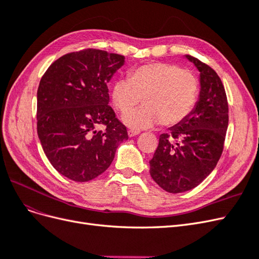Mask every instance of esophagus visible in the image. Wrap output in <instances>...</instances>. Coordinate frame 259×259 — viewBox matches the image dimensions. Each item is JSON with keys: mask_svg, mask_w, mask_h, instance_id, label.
Instances as JSON below:
<instances>
[{"mask_svg": "<svg viewBox=\"0 0 259 259\" xmlns=\"http://www.w3.org/2000/svg\"><path fill=\"white\" fill-rule=\"evenodd\" d=\"M139 133H140L139 131H135V130H130V131L127 132V135H128V137H134V136L138 135Z\"/></svg>", "mask_w": 259, "mask_h": 259, "instance_id": "1", "label": "esophagus"}]
</instances>
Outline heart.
I'll return each mask as SVG.
<instances>
[{
  "label": "heart",
  "mask_w": 259,
  "mask_h": 259,
  "mask_svg": "<svg viewBox=\"0 0 259 259\" xmlns=\"http://www.w3.org/2000/svg\"><path fill=\"white\" fill-rule=\"evenodd\" d=\"M198 94V77L191 71L153 62L134 69L130 77L117 79L111 99L117 110L126 113L144 98L146 106L122 117L127 126L143 130L159 123L169 127L184 122L197 104Z\"/></svg>",
  "instance_id": "heart-1"
}]
</instances>
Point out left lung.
<instances>
[{"instance_id":"left-lung-1","label":"left lung","mask_w":259,"mask_h":259,"mask_svg":"<svg viewBox=\"0 0 259 259\" xmlns=\"http://www.w3.org/2000/svg\"><path fill=\"white\" fill-rule=\"evenodd\" d=\"M200 72V94L187 119L160 135L150 175L163 190L179 193L200 185L216 166L228 128V103L221 77L189 55Z\"/></svg>"}]
</instances>
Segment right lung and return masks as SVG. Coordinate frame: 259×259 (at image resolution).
Masks as SVG:
<instances>
[{"label":"right lung","instance_id":"1","mask_svg":"<svg viewBox=\"0 0 259 259\" xmlns=\"http://www.w3.org/2000/svg\"><path fill=\"white\" fill-rule=\"evenodd\" d=\"M100 50L70 53L54 61L37 89V135L59 174L89 182L110 166L126 127L109 106L107 84L125 62ZM103 123L105 131L96 127Z\"/></svg>","mask_w":259,"mask_h":259}]
</instances>
